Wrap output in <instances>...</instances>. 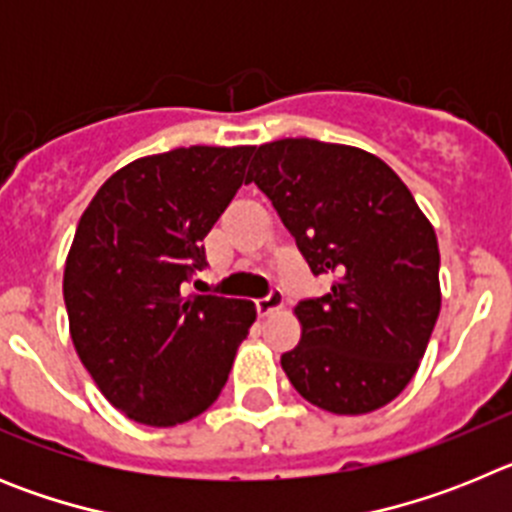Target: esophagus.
Returning <instances> with one entry per match:
<instances>
[{
  "mask_svg": "<svg viewBox=\"0 0 512 512\" xmlns=\"http://www.w3.org/2000/svg\"><path fill=\"white\" fill-rule=\"evenodd\" d=\"M282 305H284L282 292H279V289H271L269 295L261 297V300H256V312H259V318H266V315L277 312Z\"/></svg>",
  "mask_w": 512,
  "mask_h": 512,
  "instance_id": "1",
  "label": "esophagus"
}]
</instances>
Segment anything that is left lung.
Instances as JSON below:
<instances>
[{
    "label": "left lung",
    "mask_w": 512,
    "mask_h": 512,
    "mask_svg": "<svg viewBox=\"0 0 512 512\" xmlns=\"http://www.w3.org/2000/svg\"><path fill=\"white\" fill-rule=\"evenodd\" d=\"M246 182L266 194L330 292L302 300V338L282 369L336 415L395 400L418 372L441 312L438 241L400 176L374 153L312 138L256 148Z\"/></svg>",
    "instance_id": "8db88e82"
}]
</instances>
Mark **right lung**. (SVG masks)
I'll use <instances>...</instances> for the list:
<instances>
[{"mask_svg":"<svg viewBox=\"0 0 512 512\" xmlns=\"http://www.w3.org/2000/svg\"><path fill=\"white\" fill-rule=\"evenodd\" d=\"M253 146H189L122 166L76 225L63 302L81 364L125 418L205 413L256 320L248 300L184 295L205 235L246 182Z\"/></svg>","mask_w":512,"mask_h":512,"instance_id":"1","label":"right lung"}]
</instances>
